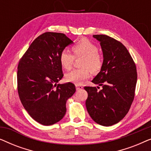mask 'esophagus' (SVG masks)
<instances>
[{
	"mask_svg": "<svg viewBox=\"0 0 151 151\" xmlns=\"http://www.w3.org/2000/svg\"><path fill=\"white\" fill-rule=\"evenodd\" d=\"M76 90H80V89H82V88H83V86L82 85H80V84H76Z\"/></svg>",
	"mask_w": 151,
	"mask_h": 151,
	"instance_id": "obj_1",
	"label": "esophagus"
}]
</instances>
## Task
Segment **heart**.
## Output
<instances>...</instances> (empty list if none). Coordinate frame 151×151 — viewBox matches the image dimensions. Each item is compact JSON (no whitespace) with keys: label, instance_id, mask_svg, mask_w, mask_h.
Listing matches in <instances>:
<instances>
[{"label":"heart","instance_id":"heart-1","mask_svg":"<svg viewBox=\"0 0 151 151\" xmlns=\"http://www.w3.org/2000/svg\"><path fill=\"white\" fill-rule=\"evenodd\" d=\"M73 55L69 51L63 50L59 56V62L61 67L65 70H70L73 65V57H83L81 66L84 68L74 69L65 76L66 81L80 84L88 79L91 76L90 68L92 71L98 72L102 66L103 60L98 53V48L91 41L86 38H82L71 45Z\"/></svg>","mask_w":151,"mask_h":151}]
</instances>
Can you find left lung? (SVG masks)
I'll return each mask as SVG.
<instances>
[{
    "mask_svg": "<svg viewBox=\"0 0 151 151\" xmlns=\"http://www.w3.org/2000/svg\"><path fill=\"white\" fill-rule=\"evenodd\" d=\"M93 37L100 42L103 63L91 82L102 86V89L84 87L88 93L86 107L95 122L109 127L118 123L129 112L135 96L137 69L127 49L120 42L106 35Z\"/></svg>",
    "mask_w": 151,
    "mask_h": 151,
    "instance_id": "1",
    "label": "left lung"
}]
</instances>
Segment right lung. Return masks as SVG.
<instances>
[{"mask_svg":"<svg viewBox=\"0 0 151 151\" xmlns=\"http://www.w3.org/2000/svg\"><path fill=\"white\" fill-rule=\"evenodd\" d=\"M72 42L64 34L46 32L33 41L18 64L20 100L29 115L42 125L61 120L67 100L76 92L71 82L58 84L63 77L60 54Z\"/></svg>","mask_w":151,"mask_h":151,"instance_id":"1","label":"right lung"}]
</instances>
